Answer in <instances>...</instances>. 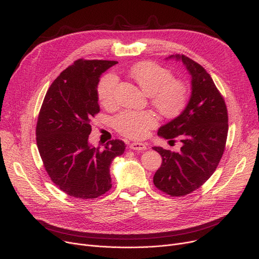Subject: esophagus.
I'll return each instance as SVG.
<instances>
[{
    "label": "esophagus",
    "instance_id": "esophagus-1",
    "mask_svg": "<svg viewBox=\"0 0 259 259\" xmlns=\"http://www.w3.org/2000/svg\"><path fill=\"white\" fill-rule=\"evenodd\" d=\"M129 147L134 151H142V150H146L147 149V146L144 143H131L129 145Z\"/></svg>",
    "mask_w": 259,
    "mask_h": 259
}]
</instances>
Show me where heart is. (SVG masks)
I'll return each mask as SVG.
<instances>
[{
	"instance_id": "obj_1",
	"label": "heart",
	"mask_w": 259,
	"mask_h": 259,
	"mask_svg": "<svg viewBox=\"0 0 259 259\" xmlns=\"http://www.w3.org/2000/svg\"><path fill=\"white\" fill-rule=\"evenodd\" d=\"M128 75L147 94L156 110L166 117L179 114L188 102V88L184 81L173 79L171 71L153 62H142L132 66ZM117 77L113 73L104 75L98 86L101 104L112 107L115 103ZM113 126L126 138L139 140L145 138L148 131L156 126V118L148 111L125 110L113 118Z\"/></svg>"
}]
</instances>
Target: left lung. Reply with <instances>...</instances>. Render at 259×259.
Listing matches in <instances>:
<instances>
[{
	"label": "left lung",
	"instance_id": "1",
	"mask_svg": "<svg viewBox=\"0 0 259 259\" xmlns=\"http://www.w3.org/2000/svg\"><path fill=\"white\" fill-rule=\"evenodd\" d=\"M168 59L182 61L191 75V97L183 110L158 129V137L179 138L180 152L153 147L162 162L155 172V187L171 196H184L205 184L219 166L228 135L225 101L210 74L199 64L175 54Z\"/></svg>",
	"mask_w": 259,
	"mask_h": 259
}]
</instances>
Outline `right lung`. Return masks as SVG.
<instances>
[{"mask_svg": "<svg viewBox=\"0 0 259 259\" xmlns=\"http://www.w3.org/2000/svg\"><path fill=\"white\" fill-rule=\"evenodd\" d=\"M115 61L79 59L54 79L40 107L36 145L45 170L62 191L80 199L111 189L110 165L125 151L113 140L104 148L89 144L91 118L100 112L98 85Z\"/></svg>", "mask_w": 259, "mask_h": 259, "instance_id": "add662e5", "label": "right lung"}]
</instances>
